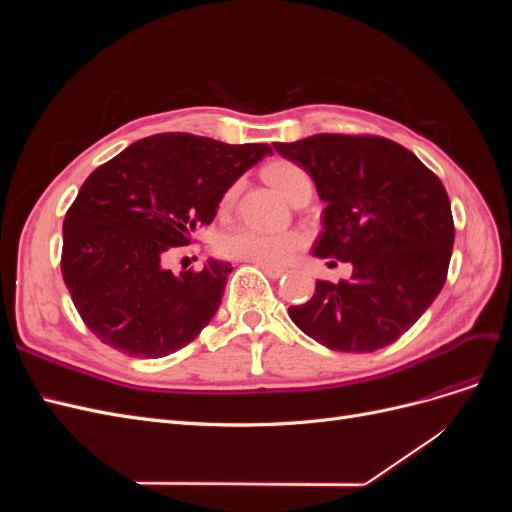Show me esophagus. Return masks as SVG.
Segmentation results:
<instances>
[{"label":"esophagus","instance_id":"1","mask_svg":"<svg viewBox=\"0 0 512 512\" xmlns=\"http://www.w3.org/2000/svg\"><path fill=\"white\" fill-rule=\"evenodd\" d=\"M262 271H265L271 280H277V277H282L286 273L284 267H273V265H258Z\"/></svg>","mask_w":512,"mask_h":512}]
</instances>
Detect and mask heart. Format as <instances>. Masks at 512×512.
<instances>
[{"label":"heart","instance_id":"b5f03b06","mask_svg":"<svg viewBox=\"0 0 512 512\" xmlns=\"http://www.w3.org/2000/svg\"><path fill=\"white\" fill-rule=\"evenodd\" d=\"M265 177L271 181L273 188L280 190L290 203L303 190H312V179L305 170L288 160H275L265 168ZM237 185L226 190L222 196V209H228L235 203ZM307 243V237L299 230L286 232H262L256 228L237 226L226 230L218 241V252L230 260L254 262V265H286Z\"/></svg>","mask_w":512,"mask_h":512}]
</instances>
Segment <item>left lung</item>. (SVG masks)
I'll return each instance as SVG.
<instances>
[{"label":"left lung","mask_w":512,"mask_h":512,"mask_svg":"<svg viewBox=\"0 0 512 512\" xmlns=\"http://www.w3.org/2000/svg\"><path fill=\"white\" fill-rule=\"evenodd\" d=\"M273 147L314 179L327 203L314 256L352 265L350 280H318L314 297L288 307V316L339 352L397 342L446 282L455 224L442 181L382 136L314 134Z\"/></svg>","instance_id":"obj_1"}]
</instances>
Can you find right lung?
I'll return each mask as SVG.
<instances>
[{
	"label": "right lung",
	"mask_w": 512,
	"mask_h": 512,
	"mask_svg": "<svg viewBox=\"0 0 512 512\" xmlns=\"http://www.w3.org/2000/svg\"><path fill=\"white\" fill-rule=\"evenodd\" d=\"M271 153L262 143L166 132L132 143L85 179L64 220L61 275L102 344L162 359L207 327L230 262L207 260L200 271L175 275L164 258L190 245L230 185Z\"/></svg>",
	"instance_id": "right-lung-1"
}]
</instances>
